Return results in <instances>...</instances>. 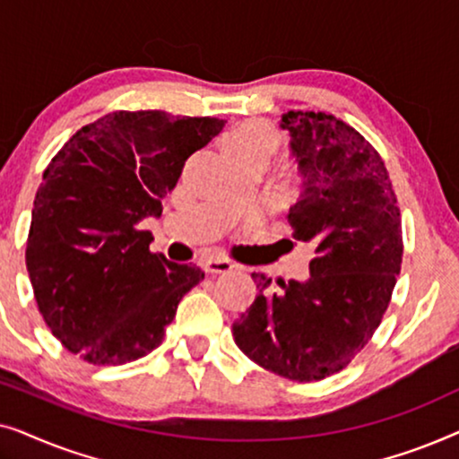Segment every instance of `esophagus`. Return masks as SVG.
I'll return each instance as SVG.
<instances>
[{
  "instance_id": "34e87169",
  "label": "esophagus",
  "mask_w": 459,
  "mask_h": 459,
  "mask_svg": "<svg viewBox=\"0 0 459 459\" xmlns=\"http://www.w3.org/2000/svg\"><path fill=\"white\" fill-rule=\"evenodd\" d=\"M200 267L204 269L206 273H228L234 269V265L228 259H219V256H204L200 261Z\"/></svg>"
}]
</instances>
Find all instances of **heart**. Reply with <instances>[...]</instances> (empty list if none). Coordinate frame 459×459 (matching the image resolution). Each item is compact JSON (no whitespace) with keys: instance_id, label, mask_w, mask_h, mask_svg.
Returning a JSON list of instances; mask_svg holds the SVG:
<instances>
[{"instance_id":"1","label":"heart","mask_w":459,"mask_h":459,"mask_svg":"<svg viewBox=\"0 0 459 459\" xmlns=\"http://www.w3.org/2000/svg\"><path fill=\"white\" fill-rule=\"evenodd\" d=\"M280 146V135L272 125L261 121L244 123L225 137V150L231 159H244V156H259L269 159L275 154Z\"/></svg>"}]
</instances>
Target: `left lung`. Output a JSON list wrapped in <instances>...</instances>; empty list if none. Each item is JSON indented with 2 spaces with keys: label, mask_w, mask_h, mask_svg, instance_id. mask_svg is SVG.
I'll list each match as a JSON object with an SVG mask.
<instances>
[{
  "label": "left lung",
  "mask_w": 459,
  "mask_h": 459,
  "mask_svg": "<svg viewBox=\"0 0 459 459\" xmlns=\"http://www.w3.org/2000/svg\"><path fill=\"white\" fill-rule=\"evenodd\" d=\"M303 190L290 206L294 238L313 244L305 281L253 273L259 294L231 325L248 359L288 380L347 368L378 328L403 256L401 212L385 160L351 125L325 112H286Z\"/></svg>",
  "instance_id": "left-lung-1"
}]
</instances>
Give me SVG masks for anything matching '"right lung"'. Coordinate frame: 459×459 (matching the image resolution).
<instances>
[{
    "label": "right lung",
    "instance_id": "add662e5",
    "mask_svg": "<svg viewBox=\"0 0 459 459\" xmlns=\"http://www.w3.org/2000/svg\"><path fill=\"white\" fill-rule=\"evenodd\" d=\"M225 121L118 110L85 125L54 156L27 240L35 300L52 334L93 366H121L162 342L179 300L204 272L150 253L140 230L186 160Z\"/></svg>",
    "mask_w": 459,
    "mask_h": 459
}]
</instances>
